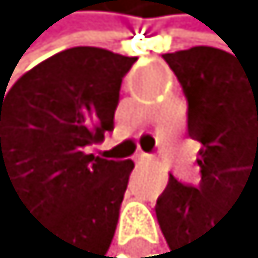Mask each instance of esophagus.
Listing matches in <instances>:
<instances>
[{
	"mask_svg": "<svg viewBox=\"0 0 258 258\" xmlns=\"http://www.w3.org/2000/svg\"><path fill=\"white\" fill-rule=\"evenodd\" d=\"M134 159H136V161H146V159H151V155H149V153H142V151H138Z\"/></svg>",
	"mask_w": 258,
	"mask_h": 258,
	"instance_id": "esophagus-1",
	"label": "esophagus"
}]
</instances>
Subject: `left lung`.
I'll use <instances>...</instances> for the list:
<instances>
[{
  "label": "left lung",
  "mask_w": 258,
  "mask_h": 258,
  "mask_svg": "<svg viewBox=\"0 0 258 258\" xmlns=\"http://www.w3.org/2000/svg\"><path fill=\"white\" fill-rule=\"evenodd\" d=\"M187 99V134L203 144L196 187L170 174L155 205L174 258L205 254L209 235L239 201L258 203V66L216 47L166 53Z\"/></svg>",
  "instance_id": "8db88e82"
}]
</instances>
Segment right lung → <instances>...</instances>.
Here are the masks:
<instances>
[{
  "instance_id": "1",
  "label": "right lung",
  "mask_w": 258,
  "mask_h": 258,
  "mask_svg": "<svg viewBox=\"0 0 258 258\" xmlns=\"http://www.w3.org/2000/svg\"><path fill=\"white\" fill-rule=\"evenodd\" d=\"M136 57L73 47L0 94V189L57 239L62 258H103L134 161L88 153L114 129Z\"/></svg>"
}]
</instances>
